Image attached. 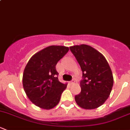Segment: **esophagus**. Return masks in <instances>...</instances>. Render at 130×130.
I'll list each match as a JSON object with an SVG mask.
<instances>
[{"label":"esophagus","mask_w":130,"mask_h":130,"mask_svg":"<svg viewBox=\"0 0 130 130\" xmlns=\"http://www.w3.org/2000/svg\"><path fill=\"white\" fill-rule=\"evenodd\" d=\"M69 83H70V84H73L75 83V80H74L73 79L72 80V81H70V82H69Z\"/></svg>","instance_id":"esophagus-1"}]
</instances>
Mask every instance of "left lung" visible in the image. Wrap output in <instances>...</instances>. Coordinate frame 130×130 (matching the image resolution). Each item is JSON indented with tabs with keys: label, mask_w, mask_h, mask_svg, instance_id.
<instances>
[{
	"label": "left lung",
	"mask_w": 130,
	"mask_h": 130,
	"mask_svg": "<svg viewBox=\"0 0 130 130\" xmlns=\"http://www.w3.org/2000/svg\"><path fill=\"white\" fill-rule=\"evenodd\" d=\"M82 71L81 92L75 96L76 103L85 109L103 105L109 98L113 86V76L105 57L87 44L70 47Z\"/></svg>",
	"instance_id": "8db88e82"
}]
</instances>
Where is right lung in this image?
<instances>
[{
    "instance_id": "add662e5",
    "label": "right lung",
    "mask_w": 130,
    "mask_h": 130,
    "mask_svg": "<svg viewBox=\"0 0 130 130\" xmlns=\"http://www.w3.org/2000/svg\"><path fill=\"white\" fill-rule=\"evenodd\" d=\"M69 50L65 46H50L32 55L25 67L23 88L29 99L40 108L55 107L67 88V84L58 80L55 67Z\"/></svg>"
}]
</instances>
